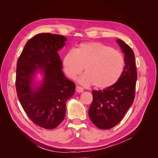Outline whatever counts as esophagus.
Here are the masks:
<instances>
[{"label":"esophagus","mask_w":158,"mask_h":158,"mask_svg":"<svg viewBox=\"0 0 158 158\" xmlns=\"http://www.w3.org/2000/svg\"><path fill=\"white\" fill-rule=\"evenodd\" d=\"M84 91V88L79 86V85H76V92H78V93H80V92H82Z\"/></svg>","instance_id":"esophagus-1"}]
</instances>
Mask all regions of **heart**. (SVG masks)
<instances>
[{
	"label": "heart",
	"mask_w": 158,
	"mask_h": 158,
	"mask_svg": "<svg viewBox=\"0 0 158 158\" xmlns=\"http://www.w3.org/2000/svg\"><path fill=\"white\" fill-rule=\"evenodd\" d=\"M63 67L69 78L74 79L82 73L80 78L85 85L94 83L95 87L106 88L115 84L123 72L125 58L118 50L98 42L80 44L68 52L63 59Z\"/></svg>",
	"instance_id": "b5f03b06"
}]
</instances>
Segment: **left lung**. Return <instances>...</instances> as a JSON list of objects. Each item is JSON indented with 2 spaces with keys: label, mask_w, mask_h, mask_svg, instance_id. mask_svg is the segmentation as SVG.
I'll use <instances>...</instances> for the list:
<instances>
[{
  "label": "left lung",
  "mask_w": 158,
  "mask_h": 158,
  "mask_svg": "<svg viewBox=\"0 0 158 158\" xmlns=\"http://www.w3.org/2000/svg\"><path fill=\"white\" fill-rule=\"evenodd\" d=\"M117 44L125 54L123 73L117 82L104 89L92 91L89 117L98 128L109 129L120 122L134 102L137 73L132 49L123 41Z\"/></svg>",
  "instance_id": "left-lung-1"
}]
</instances>
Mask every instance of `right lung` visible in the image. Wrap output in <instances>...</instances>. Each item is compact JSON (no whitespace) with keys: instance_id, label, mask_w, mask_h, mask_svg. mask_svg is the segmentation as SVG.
I'll use <instances>...</instances> for the list:
<instances>
[{"instance_id":"right-lung-1","label":"right lung","mask_w":158,"mask_h":158,"mask_svg":"<svg viewBox=\"0 0 158 158\" xmlns=\"http://www.w3.org/2000/svg\"><path fill=\"white\" fill-rule=\"evenodd\" d=\"M63 35L42 33L28 41L18 58L16 88L19 101L35 125L46 129L58 127L64 118L66 103L75 92L66 78L58 51L65 45ZM39 70L44 76L40 85L33 80Z\"/></svg>"}]
</instances>
